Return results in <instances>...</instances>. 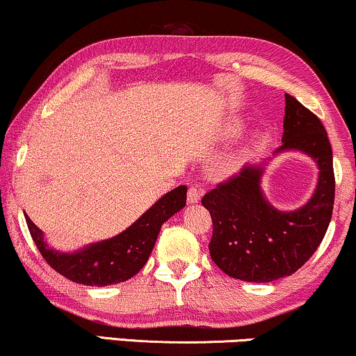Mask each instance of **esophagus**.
I'll use <instances>...</instances> for the list:
<instances>
[{"instance_id":"obj_1","label":"esophagus","mask_w":356,"mask_h":356,"mask_svg":"<svg viewBox=\"0 0 356 356\" xmlns=\"http://www.w3.org/2000/svg\"><path fill=\"white\" fill-rule=\"evenodd\" d=\"M201 188L197 186V184H193V186H189L188 189V202L189 204H196L199 202V199H201Z\"/></svg>"}]
</instances>
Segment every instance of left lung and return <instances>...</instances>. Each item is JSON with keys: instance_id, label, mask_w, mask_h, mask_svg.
Listing matches in <instances>:
<instances>
[{"instance_id": "8db88e82", "label": "left lung", "mask_w": 356, "mask_h": 356, "mask_svg": "<svg viewBox=\"0 0 356 356\" xmlns=\"http://www.w3.org/2000/svg\"><path fill=\"white\" fill-rule=\"evenodd\" d=\"M282 140L277 152L301 150L318 163V188L308 204L293 212L272 207L261 191L262 165H246L202 197L213 225L209 252L233 279L261 284L291 275L327 232L335 197L332 149L321 120L289 94Z\"/></svg>"}]
</instances>
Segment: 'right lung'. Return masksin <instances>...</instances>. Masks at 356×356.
Wrapping results in <instances>:
<instances>
[{"label": "right lung", "mask_w": 356, "mask_h": 356, "mask_svg": "<svg viewBox=\"0 0 356 356\" xmlns=\"http://www.w3.org/2000/svg\"><path fill=\"white\" fill-rule=\"evenodd\" d=\"M186 206V186H178L159 199L139 220L110 240L86 246L77 252L48 248L42 230L29 216L26 222L43 259L51 269L82 285H113L134 277L147 262L163 222Z\"/></svg>", "instance_id": "obj_1"}]
</instances>
